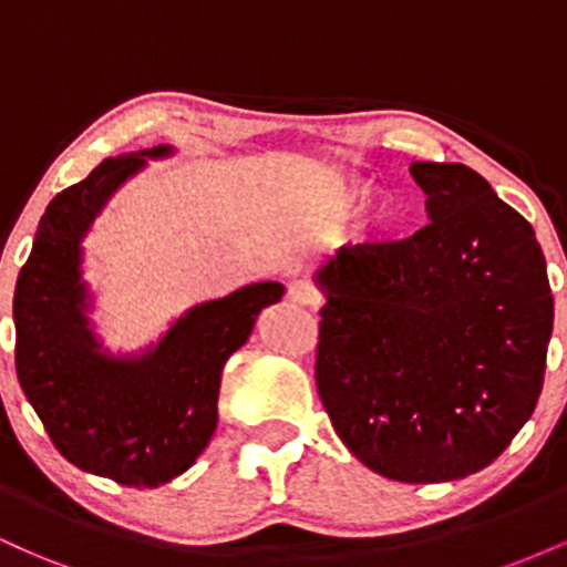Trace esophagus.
Wrapping results in <instances>:
<instances>
[{
    "mask_svg": "<svg viewBox=\"0 0 567 567\" xmlns=\"http://www.w3.org/2000/svg\"><path fill=\"white\" fill-rule=\"evenodd\" d=\"M288 298L292 303L298 306H306V309H317V306L322 303L320 292L311 288L309 282H303V279H296V282H290L288 288Z\"/></svg>",
    "mask_w": 567,
    "mask_h": 567,
    "instance_id": "34e87169",
    "label": "esophagus"
}]
</instances>
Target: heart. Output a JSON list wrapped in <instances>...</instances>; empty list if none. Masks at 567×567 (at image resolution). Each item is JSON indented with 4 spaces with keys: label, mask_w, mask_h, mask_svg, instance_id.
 Returning a JSON list of instances; mask_svg holds the SVG:
<instances>
[{
    "label": "heart",
    "mask_w": 567,
    "mask_h": 567,
    "mask_svg": "<svg viewBox=\"0 0 567 567\" xmlns=\"http://www.w3.org/2000/svg\"><path fill=\"white\" fill-rule=\"evenodd\" d=\"M368 192H370L368 184H362V181H351V184L343 186L341 194H338V205H341V210H349V207L360 205V202L368 197ZM396 220H400V210H396L392 197H383L379 205H375L373 216H370V224H373V229L381 231V234L392 231L396 226Z\"/></svg>",
    "instance_id": "heart-1"
}]
</instances>
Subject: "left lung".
Instances as JSON below:
<instances>
[{"instance_id": "left-lung-1", "label": "left lung", "mask_w": 567, "mask_h": 567, "mask_svg": "<svg viewBox=\"0 0 567 567\" xmlns=\"http://www.w3.org/2000/svg\"><path fill=\"white\" fill-rule=\"evenodd\" d=\"M429 226L341 247L324 296L317 389L368 470L447 483L504 453L544 386L555 298L533 226L461 162H413Z\"/></svg>"}]
</instances>
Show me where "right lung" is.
Returning a JSON list of instances; mask_svg holds the SVG:
<instances>
[{"mask_svg": "<svg viewBox=\"0 0 567 567\" xmlns=\"http://www.w3.org/2000/svg\"><path fill=\"white\" fill-rule=\"evenodd\" d=\"M173 154L175 146L159 143L106 157L55 194L12 298L18 381L53 445L82 472L135 487L171 483L199 458L218 426L226 360L285 296L282 282H252L188 306L146 349L103 347L90 317L84 237L148 159Z\"/></svg>", "mask_w": 567, "mask_h": 567, "instance_id": "obj_1", "label": "right lung"}]
</instances>
